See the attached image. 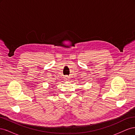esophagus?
<instances>
[{
	"mask_svg": "<svg viewBox=\"0 0 135 135\" xmlns=\"http://www.w3.org/2000/svg\"><path fill=\"white\" fill-rule=\"evenodd\" d=\"M65 81H69V78H68V76H65Z\"/></svg>",
	"mask_w": 135,
	"mask_h": 135,
	"instance_id": "34e87169",
	"label": "esophagus"
}]
</instances>
